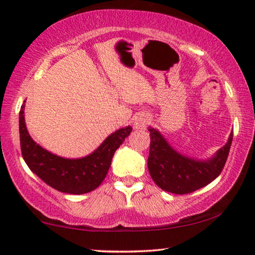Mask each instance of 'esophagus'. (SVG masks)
<instances>
[{
  "instance_id": "34e87169",
  "label": "esophagus",
  "mask_w": 255,
  "mask_h": 255,
  "mask_svg": "<svg viewBox=\"0 0 255 255\" xmlns=\"http://www.w3.org/2000/svg\"><path fill=\"white\" fill-rule=\"evenodd\" d=\"M148 118L145 115H139V116L134 120V128L135 130H145L147 128Z\"/></svg>"
}]
</instances>
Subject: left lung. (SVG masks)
<instances>
[{
	"label": "left lung",
	"instance_id": "left-lung-1",
	"mask_svg": "<svg viewBox=\"0 0 255 255\" xmlns=\"http://www.w3.org/2000/svg\"><path fill=\"white\" fill-rule=\"evenodd\" d=\"M151 145L147 160L148 172L158 187L168 193L182 195L201 189L218 177L224 168L232 144L233 132L226 144L208 159L182 154L154 128H148Z\"/></svg>",
	"mask_w": 255,
	"mask_h": 255
}]
</instances>
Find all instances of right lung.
Segmentation results:
<instances>
[{
  "mask_svg": "<svg viewBox=\"0 0 255 255\" xmlns=\"http://www.w3.org/2000/svg\"><path fill=\"white\" fill-rule=\"evenodd\" d=\"M25 101L19 111V138L23 159L36 175L55 190L81 195L96 189L106 179L115 152L131 133L132 128H121L104 139L90 154L82 158H64L41 147L26 128Z\"/></svg>",
  "mask_w": 255,
  "mask_h": 255,
  "instance_id": "1",
  "label": "right lung"
}]
</instances>
